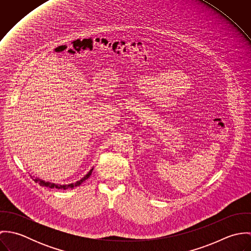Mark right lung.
<instances>
[{"label":"right lung","mask_w":251,"mask_h":251,"mask_svg":"<svg viewBox=\"0 0 251 251\" xmlns=\"http://www.w3.org/2000/svg\"><path fill=\"white\" fill-rule=\"evenodd\" d=\"M92 172H93V168L89 171V173H88L84 178H82L80 180H78V181H76V182H74V183H70V184H56V183H52V182H49V181H44V180L37 179V178L34 179V180H35L36 182L38 181L39 184L42 185V186H46V187H50V188H58V189H68V188H73L74 186L80 185L84 180H86V179H88V178L91 176Z\"/></svg>","instance_id":"obj_1"}]
</instances>
